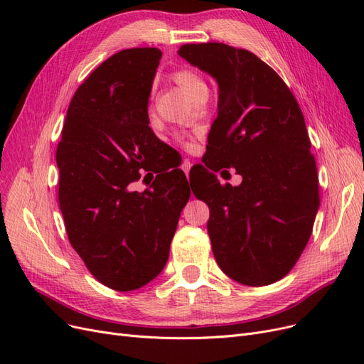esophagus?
I'll list each match as a JSON object with an SVG mask.
<instances>
[{
	"instance_id": "obj_1",
	"label": "esophagus",
	"mask_w": 364,
	"mask_h": 364,
	"mask_svg": "<svg viewBox=\"0 0 364 364\" xmlns=\"http://www.w3.org/2000/svg\"><path fill=\"white\" fill-rule=\"evenodd\" d=\"M191 161L190 159H183V162H182V165H181V168L183 170V173L185 174H188L190 173V170H191Z\"/></svg>"
}]
</instances>
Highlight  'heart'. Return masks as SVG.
Returning <instances> with one entry per match:
<instances>
[{
  "label": "heart",
  "mask_w": 364,
  "mask_h": 364,
  "mask_svg": "<svg viewBox=\"0 0 364 364\" xmlns=\"http://www.w3.org/2000/svg\"><path fill=\"white\" fill-rule=\"evenodd\" d=\"M171 79L194 102H200L208 94V86L205 80L191 70H176L171 73ZM176 142L183 149H190L193 146L191 138L186 135H178L176 136Z\"/></svg>",
  "instance_id": "b5f03b06"
}]
</instances>
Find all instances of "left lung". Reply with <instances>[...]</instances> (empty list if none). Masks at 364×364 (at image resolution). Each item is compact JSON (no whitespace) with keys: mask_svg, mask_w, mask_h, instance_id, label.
<instances>
[{"mask_svg":"<svg viewBox=\"0 0 364 364\" xmlns=\"http://www.w3.org/2000/svg\"><path fill=\"white\" fill-rule=\"evenodd\" d=\"M178 53L218 83L208 161L193 190L209 206L215 261L243 285L277 282L299 259L321 202L301 107L277 71L247 50L206 42ZM222 168H235L244 182L222 186L212 173Z\"/></svg>","mask_w":364,"mask_h":364,"instance_id":"8db88e82","label":"left lung"}]
</instances>
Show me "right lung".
<instances>
[{
  "label": "right lung",
  "mask_w": 364,
  "mask_h": 364,
  "mask_svg": "<svg viewBox=\"0 0 364 364\" xmlns=\"http://www.w3.org/2000/svg\"><path fill=\"white\" fill-rule=\"evenodd\" d=\"M161 56L158 48L123 50L87 75L56 151L70 243L92 277L117 291L141 289L162 272L190 199L179 168L158 174L144 193L132 190L161 146L147 112Z\"/></svg>",
  "instance_id": "add662e5"
}]
</instances>
